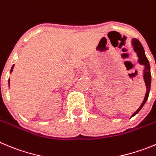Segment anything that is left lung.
I'll return each mask as SVG.
<instances>
[{"instance_id":"obj_1","label":"left lung","mask_w":156,"mask_h":156,"mask_svg":"<svg viewBox=\"0 0 156 156\" xmlns=\"http://www.w3.org/2000/svg\"><path fill=\"white\" fill-rule=\"evenodd\" d=\"M131 45L133 47V49L135 52L137 53V55L138 57V62L139 64H142L145 66L143 71V78L145 80V86H146V94H145V98H144L143 101L141 103V106L138 108V109L131 115V118L134 117L136 115L140 110L143 108L145 104L146 103L147 100H148V95H149L150 92V88H151V80H152V76H151V72H150V65L149 62H148V58H147L146 55L145 54V50H144L143 46L141 44V42L138 41L137 38H132L131 39Z\"/></svg>"}]
</instances>
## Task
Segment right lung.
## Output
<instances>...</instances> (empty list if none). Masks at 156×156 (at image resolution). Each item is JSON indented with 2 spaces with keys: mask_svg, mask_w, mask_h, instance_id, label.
<instances>
[{
  "mask_svg": "<svg viewBox=\"0 0 156 156\" xmlns=\"http://www.w3.org/2000/svg\"><path fill=\"white\" fill-rule=\"evenodd\" d=\"M14 66H15V65H13V66H12V67H11V72H10V73H11V72H12V71H13V69H14ZM8 83H10V80H8Z\"/></svg>",
  "mask_w": 156,
  "mask_h": 156,
  "instance_id": "right-lung-1",
  "label": "right lung"
}]
</instances>
